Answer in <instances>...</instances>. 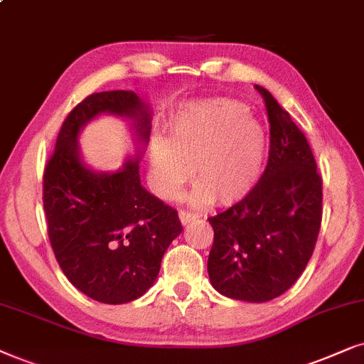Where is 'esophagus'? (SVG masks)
Here are the masks:
<instances>
[{"mask_svg":"<svg viewBox=\"0 0 364 364\" xmlns=\"http://www.w3.org/2000/svg\"><path fill=\"white\" fill-rule=\"evenodd\" d=\"M198 218L196 213H191V211H179V221H181V225H188V223L195 221Z\"/></svg>","mask_w":364,"mask_h":364,"instance_id":"obj_1","label":"esophagus"}]
</instances>
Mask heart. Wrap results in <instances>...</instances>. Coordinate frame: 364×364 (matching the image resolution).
<instances>
[{"mask_svg":"<svg viewBox=\"0 0 364 364\" xmlns=\"http://www.w3.org/2000/svg\"><path fill=\"white\" fill-rule=\"evenodd\" d=\"M266 151L264 129L236 101L213 100L185 108L169 121L168 141L149 144L153 186L173 198L193 176V203L235 205L253 190Z\"/></svg>","mask_w":364,"mask_h":364,"instance_id":"b5f03b06","label":"heart"}]
</instances>
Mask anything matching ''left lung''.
Instances as JSON below:
<instances>
[{
	"label": "left lung",
	"instance_id": "left-lung-1",
	"mask_svg": "<svg viewBox=\"0 0 364 364\" xmlns=\"http://www.w3.org/2000/svg\"><path fill=\"white\" fill-rule=\"evenodd\" d=\"M256 90L269 121L268 164L248 196L208 218L215 230L208 274L218 293L264 303L291 288L311 258L323 183L301 129L268 90Z\"/></svg>",
	"mask_w": 364,
	"mask_h": 364
}]
</instances>
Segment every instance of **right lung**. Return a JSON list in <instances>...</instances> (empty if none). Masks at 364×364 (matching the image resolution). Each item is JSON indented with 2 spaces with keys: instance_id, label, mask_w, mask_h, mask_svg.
Wrapping results in <instances>:
<instances>
[{
  "instance_id": "1",
  "label": "right lung",
  "mask_w": 364,
  "mask_h": 364,
  "mask_svg": "<svg viewBox=\"0 0 364 364\" xmlns=\"http://www.w3.org/2000/svg\"><path fill=\"white\" fill-rule=\"evenodd\" d=\"M100 114L130 121L137 151L118 172H95L77 139ZM151 133V108L134 91L85 98L63 123L43 174L48 235L63 273L91 299L123 304L158 278L164 251L183 231L176 210L146 191L139 159Z\"/></svg>"
}]
</instances>
